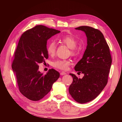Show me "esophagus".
<instances>
[{
  "label": "esophagus",
  "instance_id": "34e87169",
  "mask_svg": "<svg viewBox=\"0 0 122 122\" xmlns=\"http://www.w3.org/2000/svg\"><path fill=\"white\" fill-rule=\"evenodd\" d=\"M60 74H61V75H66V73L65 72H61L60 73Z\"/></svg>",
  "mask_w": 122,
  "mask_h": 122
}]
</instances>
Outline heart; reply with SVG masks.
Returning <instances> with one entry per match:
<instances>
[{
	"label": "heart",
	"instance_id": "obj_1",
	"mask_svg": "<svg viewBox=\"0 0 122 122\" xmlns=\"http://www.w3.org/2000/svg\"><path fill=\"white\" fill-rule=\"evenodd\" d=\"M61 41L66 44L69 48L71 49V53L73 55H75L78 51V49L76 47L77 44V40L71 36H65L61 39ZM48 54L52 56L56 51V44L54 41H51L48 44L46 48ZM71 61L67 60H61L59 59L53 62L52 66L54 67L62 70H67L69 66L71 65Z\"/></svg>",
	"mask_w": 122,
	"mask_h": 122
}]
</instances>
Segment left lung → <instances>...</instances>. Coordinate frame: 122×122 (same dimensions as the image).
Wrapping results in <instances>:
<instances>
[{"instance_id": "obj_1", "label": "left lung", "mask_w": 122, "mask_h": 122, "mask_svg": "<svg viewBox=\"0 0 122 122\" xmlns=\"http://www.w3.org/2000/svg\"><path fill=\"white\" fill-rule=\"evenodd\" d=\"M84 31L87 38V46L82 58L74 69L84 76L78 78L70 73L73 82L69 88L70 94L81 104L93 100L101 93L107 83L112 59L109 48L102 33L87 26L75 28Z\"/></svg>"}]
</instances>
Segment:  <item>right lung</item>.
<instances>
[{"mask_svg": "<svg viewBox=\"0 0 122 122\" xmlns=\"http://www.w3.org/2000/svg\"><path fill=\"white\" fill-rule=\"evenodd\" d=\"M56 29L36 25L22 35L15 52L12 68L21 93L32 101L42 99L49 93L60 77V73L50 69L44 75L39 71V64L48 58L47 42L60 33Z\"/></svg>", "mask_w": 122, "mask_h": 122, "instance_id": "1", "label": "right lung"}]
</instances>
